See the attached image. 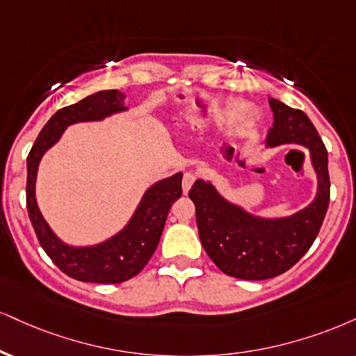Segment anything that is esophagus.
<instances>
[{"instance_id": "esophagus-1", "label": "esophagus", "mask_w": 356, "mask_h": 356, "mask_svg": "<svg viewBox=\"0 0 356 356\" xmlns=\"http://www.w3.org/2000/svg\"><path fill=\"white\" fill-rule=\"evenodd\" d=\"M195 182V174L194 172H186L182 177V191L184 194H187L189 189L192 187V184Z\"/></svg>"}]
</instances>
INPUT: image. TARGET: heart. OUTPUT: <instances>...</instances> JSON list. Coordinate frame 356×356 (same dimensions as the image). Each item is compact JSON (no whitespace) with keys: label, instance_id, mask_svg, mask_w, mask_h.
<instances>
[{"label":"heart","instance_id":"obj_1","mask_svg":"<svg viewBox=\"0 0 356 356\" xmlns=\"http://www.w3.org/2000/svg\"><path fill=\"white\" fill-rule=\"evenodd\" d=\"M259 119V113L252 104L247 102H232V101H219L212 102L209 106L207 119H202V124L212 122V124H222L225 122L232 132H245L254 127V124Z\"/></svg>","mask_w":356,"mask_h":356}]
</instances>
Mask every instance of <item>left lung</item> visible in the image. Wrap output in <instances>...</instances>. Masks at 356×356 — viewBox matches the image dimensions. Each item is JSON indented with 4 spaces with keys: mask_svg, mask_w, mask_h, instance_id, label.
<instances>
[{
    "mask_svg": "<svg viewBox=\"0 0 356 356\" xmlns=\"http://www.w3.org/2000/svg\"><path fill=\"white\" fill-rule=\"evenodd\" d=\"M273 124L267 147L298 144L310 151L318 179L315 200L300 212L282 219H260L225 200L211 182H194L189 197L204 250L227 275L265 280L292 268L316 238L330 202L328 152L307 114L284 102L268 99Z\"/></svg>",
    "mask_w": 356,
    "mask_h": 356,
    "instance_id": "obj_1",
    "label": "left lung"
}]
</instances>
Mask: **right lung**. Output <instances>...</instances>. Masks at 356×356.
Wrapping results in <instances>:
<instances>
[{"instance_id": "add662e5", "label": "right lung", "mask_w": 356, "mask_h": 356, "mask_svg": "<svg viewBox=\"0 0 356 356\" xmlns=\"http://www.w3.org/2000/svg\"><path fill=\"white\" fill-rule=\"evenodd\" d=\"M124 97L126 96L122 92L109 89V91H99L84 97L76 104L59 109L42 127L28 154L26 207L34 232L56 267L66 275L81 282L121 284L136 277L151 260L159 245L170 205L182 195L181 172L154 184L144 194L129 224L109 241L92 247L66 245L56 237L46 220L42 219L36 204V195H34L38 165H40L42 154L58 143L63 131L71 124L101 121L111 114L126 111Z\"/></svg>"}]
</instances>
